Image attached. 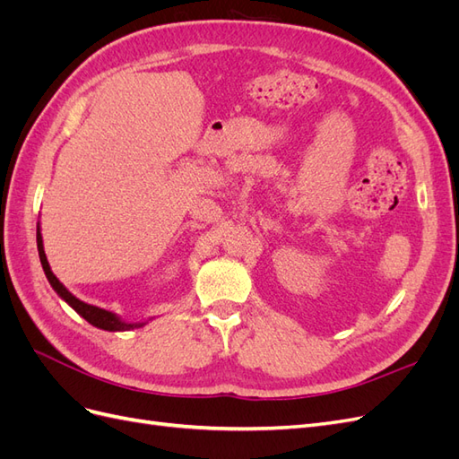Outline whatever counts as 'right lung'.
<instances>
[{"label":"right lung","mask_w":459,"mask_h":459,"mask_svg":"<svg viewBox=\"0 0 459 459\" xmlns=\"http://www.w3.org/2000/svg\"><path fill=\"white\" fill-rule=\"evenodd\" d=\"M36 241H38V255H39L41 268H44V273H46V277H48L49 285L53 287L55 293H57L76 314H80L82 317H84L88 324H91L93 327H100V329H103V331H132V329L143 327V325L149 324V319H147V322H126V319H122V317L117 316L115 312L100 308V307H93V304H88V302H84V300L76 299V297L71 293V290H68V289L57 280V275H55V273L51 272V266H49L46 251H44V238H41L39 224H38V231H36Z\"/></svg>","instance_id":"right-lung-1"}]
</instances>
